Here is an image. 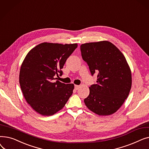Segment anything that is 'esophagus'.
<instances>
[{
    "mask_svg": "<svg viewBox=\"0 0 149 149\" xmlns=\"http://www.w3.org/2000/svg\"><path fill=\"white\" fill-rule=\"evenodd\" d=\"M80 88V86H79V85H75V89L76 90L79 89Z\"/></svg>",
    "mask_w": 149,
    "mask_h": 149,
    "instance_id": "obj_1",
    "label": "esophagus"
}]
</instances>
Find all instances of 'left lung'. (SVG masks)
I'll list each match as a JSON object with an SVG mask.
<instances>
[{"label":"left lung","instance_id":"left-lung-1","mask_svg":"<svg viewBox=\"0 0 149 149\" xmlns=\"http://www.w3.org/2000/svg\"><path fill=\"white\" fill-rule=\"evenodd\" d=\"M83 59L92 75L98 74L97 83L89 87L84 102L90 111L100 116L116 112L124 103L132 87V74L119 49L108 41L81 45Z\"/></svg>","mask_w":149,"mask_h":149}]
</instances>
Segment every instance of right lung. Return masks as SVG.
<instances>
[{
	"mask_svg": "<svg viewBox=\"0 0 149 149\" xmlns=\"http://www.w3.org/2000/svg\"><path fill=\"white\" fill-rule=\"evenodd\" d=\"M77 43L44 42L27 54L21 65L19 83L26 102L36 112L51 116L63 108L72 95L74 84L56 80Z\"/></svg>",
	"mask_w": 149,
	"mask_h": 149,
	"instance_id": "add662e5",
	"label": "right lung"
}]
</instances>
